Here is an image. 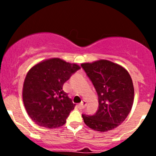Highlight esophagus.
<instances>
[{
    "label": "esophagus",
    "mask_w": 156,
    "mask_h": 156,
    "mask_svg": "<svg viewBox=\"0 0 156 156\" xmlns=\"http://www.w3.org/2000/svg\"><path fill=\"white\" fill-rule=\"evenodd\" d=\"M85 106H86V101H83L80 103V104L78 105V107H79V108H80V109H82V108H84Z\"/></svg>",
    "instance_id": "34e87169"
}]
</instances>
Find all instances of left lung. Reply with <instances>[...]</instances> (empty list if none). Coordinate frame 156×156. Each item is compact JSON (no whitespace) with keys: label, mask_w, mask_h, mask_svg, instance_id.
<instances>
[{"label":"left lung","mask_w":156,"mask_h":156,"mask_svg":"<svg viewBox=\"0 0 156 156\" xmlns=\"http://www.w3.org/2000/svg\"><path fill=\"white\" fill-rule=\"evenodd\" d=\"M98 97V109L93 115L83 114L90 129L105 132L115 129L125 120L131 110L134 97L133 81L122 66L108 60L82 63Z\"/></svg>","instance_id":"obj_1"}]
</instances>
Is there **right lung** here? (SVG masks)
<instances>
[{"label": "right lung", "mask_w": 156, "mask_h": 156, "mask_svg": "<svg viewBox=\"0 0 156 156\" xmlns=\"http://www.w3.org/2000/svg\"><path fill=\"white\" fill-rule=\"evenodd\" d=\"M80 69L75 63L53 58L29 70L23 83V100L29 116L36 124L52 129L66 123L76 105L62 87Z\"/></svg>", "instance_id": "add662e5"}]
</instances>
